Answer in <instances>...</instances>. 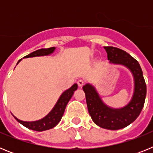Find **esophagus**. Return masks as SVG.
<instances>
[{
	"mask_svg": "<svg viewBox=\"0 0 153 153\" xmlns=\"http://www.w3.org/2000/svg\"><path fill=\"white\" fill-rule=\"evenodd\" d=\"M84 81L83 80V79H79V80L77 81V84L78 86H79V87H82V86L84 85Z\"/></svg>",
	"mask_w": 153,
	"mask_h": 153,
	"instance_id": "34e87169",
	"label": "esophagus"
}]
</instances>
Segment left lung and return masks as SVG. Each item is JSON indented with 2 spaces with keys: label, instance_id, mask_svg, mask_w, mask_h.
<instances>
[{
  "label": "left lung",
  "instance_id": "obj_1",
  "mask_svg": "<svg viewBox=\"0 0 153 153\" xmlns=\"http://www.w3.org/2000/svg\"><path fill=\"white\" fill-rule=\"evenodd\" d=\"M109 63L127 67L134 78V92L131 100L122 108L108 106L97 90L90 83L83 86L87 108L92 120L101 128L110 130L123 129L134 122L143 109L146 96V85L140 63L126 51L117 47H104Z\"/></svg>",
  "mask_w": 153,
  "mask_h": 153
}]
</instances>
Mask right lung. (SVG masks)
<instances>
[{
  "label": "right lung",
  "instance_id": "right-lung-1",
  "mask_svg": "<svg viewBox=\"0 0 153 153\" xmlns=\"http://www.w3.org/2000/svg\"><path fill=\"white\" fill-rule=\"evenodd\" d=\"M55 47H51V48H47V49H40L36 51H33L30 54L27 55L24 58L28 57H34V56H48L51 54L53 51H55ZM22 59L17 62V64H18L19 62L21 61ZM77 84L74 83L70 89L67 90L63 92L60 97L59 100H57L56 103L55 104L54 107L53 108L52 110L48 114L44 117L41 120H36V121H33V122H25L17 119L13 116L17 122H19L23 126L28 128L34 131H38V132H42V131L47 130V129H52L54 126H56L59 122L61 120L63 113L65 111V108L67 106V103L70 101V100L72 97L74 91L77 90Z\"/></svg>",
  "mask_w": 153,
  "mask_h": 153
}]
</instances>
